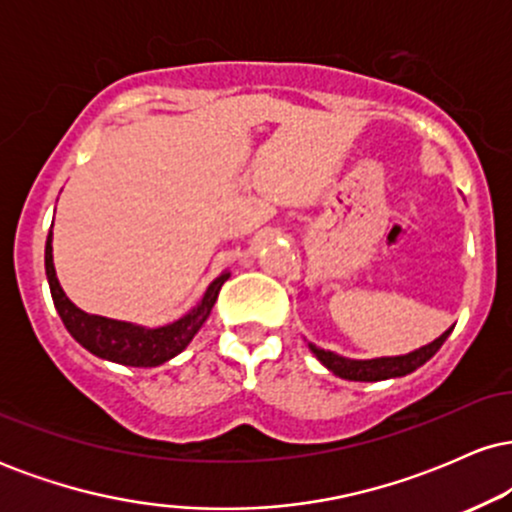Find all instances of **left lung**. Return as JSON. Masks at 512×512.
I'll return each mask as SVG.
<instances>
[{
	"label": "left lung",
	"instance_id": "obj_1",
	"mask_svg": "<svg viewBox=\"0 0 512 512\" xmlns=\"http://www.w3.org/2000/svg\"><path fill=\"white\" fill-rule=\"evenodd\" d=\"M452 327L445 334H440L436 342L421 346L419 351H411L407 356H395V358H373V361H351V358H342L332 351L317 349L315 344H308L310 351L320 358L322 366H327L334 375L344 380H358V383H378V380L387 378H402V375L414 373L416 368L424 366V363L431 358L436 351L443 346Z\"/></svg>",
	"mask_w": 512,
	"mask_h": 512
}]
</instances>
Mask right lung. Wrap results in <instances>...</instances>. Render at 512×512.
Listing matches in <instances>:
<instances>
[{
  "label": "right lung",
  "instance_id": "1",
  "mask_svg": "<svg viewBox=\"0 0 512 512\" xmlns=\"http://www.w3.org/2000/svg\"><path fill=\"white\" fill-rule=\"evenodd\" d=\"M45 272H48L50 293L57 313H60L64 327H67V332L72 334L76 342L98 358H108V361L134 368H154L178 356L192 342L199 327L207 322L211 308H214L216 298H219L223 281L228 279V274H221L219 279L211 281L202 303L190 315L180 317L173 325L144 330V327L127 325V322L88 315L64 296L60 281L55 276V264H52V231L48 233V243H45Z\"/></svg>",
  "mask_w": 512,
  "mask_h": 512
}]
</instances>
